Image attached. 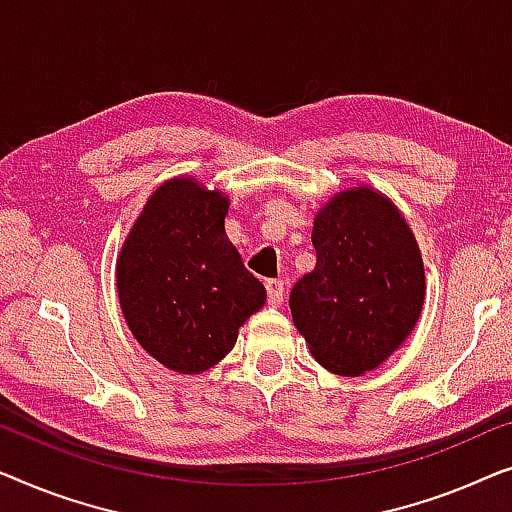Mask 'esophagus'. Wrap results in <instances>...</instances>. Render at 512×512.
<instances>
[{"instance_id": "34e87169", "label": "esophagus", "mask_w": 512, "mask_h": 512, "mask_svg": "<svg viewBox=\"0 0 512 512\" xmlns=\"http://www.w3.org/2000/svg\"><path fill=\"white\" fill-rule=\"evenodd\" d=\"M266 294H269V304L271 306H280L285 297V283L280 278H271L266 280Z\"/></svg>"}]
</instances>
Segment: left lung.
Here are the masks:
<instances>
[{"label": "left lung", "instance_id": "obj_1", "mask_svg": "<svg viewBox=\"0 0 512 512\" xmlns=\"http://www.w3.org/2000/svg\"><path fill=\"white\" fill-rule=\"evenodd\" d=\"M315 269L290 294L294 327L336 376H362L420 320L424 264L399 208L371 187L334 194L313 220Z\"/></svg>", "mask_w": 512, "mask_h": 512}]
</instances>
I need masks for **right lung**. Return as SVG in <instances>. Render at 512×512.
Masks as SVG:
<instances>
[{
    "mask_svg": "<svg viewBox=\"0 0 512 512\" xmlns=\"http://www.w3.org/2000/svg\"><path fill=\"white\" fill-rule=\"evenodd\" d=\"M227 194L171 178L150 194L115 266L127 327L148 355L201 373L234 348L239 327L266 301L225 232Z\"/></svg>",
    "mask_w": 512,
    "mask_h": 512,
    "instance_id": "1",
    "label": "right lung"
}]
</instances>
